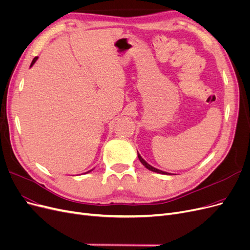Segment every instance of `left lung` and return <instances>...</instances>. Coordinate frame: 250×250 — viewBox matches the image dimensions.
<instances>
[{
    "instance_id": "obj_1",
    "label": "left lung",
    "mask_w": 250,
    "mask_h": 250,
    "mask_svg": "<svg viewBox=\"0 0 250 250\" xmlns=\"http://www.w3.org/2000/svg\"><path fill=\"white\" fill-rule=\"evenodd\" d=\"M138 158H139V160H140V162L145 166V167L148 169V170H150V171H153V172H156V173H160V174H166V175H168L169 173H167V172H164V171H161V170H159V169H155V168H153L152 166H150L149 164H147L142 158H141V155L138 153Z\"/></svg>"
}]
</instances>
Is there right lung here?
I'll list each match as a JSON object with an SVG mask.
<instances>
[{
  "label": "right lung",
  "mask_w": 250,
  "mask_h": 250,
  "mask_svg": "<svg viewBox=\"0 0 250 250\" xmlns=\"http://www.w3.org/2000/svg\"><path fill=\"white\" fill-rule=\"evenodd\" d=\"M37 59H38V57H36V58H35V59H34V60H33V62H32V63H31V67H32V66H33V64H34V63H35V62H36V61H37ZM88 172H89V171H88Z\"/></svg>",
  "instance_id": "add662e5"
}]
</instances>
